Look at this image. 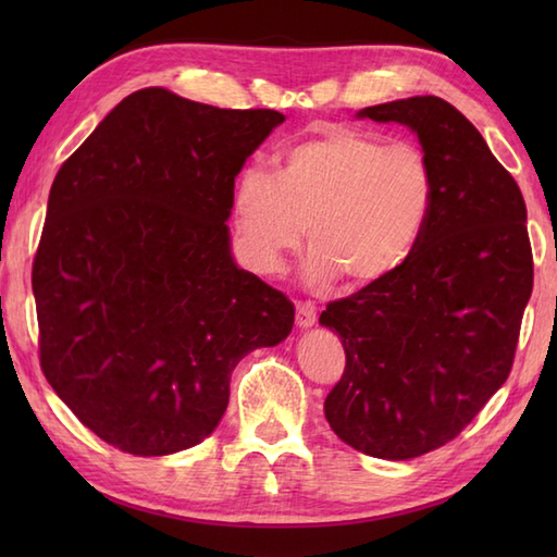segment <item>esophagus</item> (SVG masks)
Listing matches in <instances>:
<instances>
[{"mask_svg":"<svg viewBox=\"0 0 557 557\" xmlns=\"http://www.w3.org/2000/svg\"><path fill=\"white\" fill-rule=\"evenodd\" d=\"M315 306L311 301H299L297 304V325L299 327H311L315 323Z\"/></svg>","mask_w":557,"mask_h":557,"instance_id":"1","label":"esophagus"}]
</instances>
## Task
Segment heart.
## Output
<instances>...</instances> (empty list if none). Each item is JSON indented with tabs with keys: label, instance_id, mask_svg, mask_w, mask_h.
I'll list each match as a JSON object with an SVG mask.
<instances>
[{
	"label": "heart",
	"instance_id": "heart-1",
	"mask_svg": "<svg viewBox=\"0 0 557 557\" xmlns=\"http://www.w3.org/2000/svg\"><path fill=\"white\" fill-rule=\"evenodd\" d=\"M437 194L431 158L361 128H327L280 152L275 170L248 168L232 194L244 253L275 275L304 239L306 275L361 289L407 263L429 227Z\"/></svg>",
	"mask_w": 557,
	"mask_h": 557
}]
</instances>
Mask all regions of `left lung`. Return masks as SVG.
Listing matches in <instances>:
<instances>
[{
	"instance_id": "8db88e82",
	"label": "left lung",
	"mask_w": 557,
	"mask_h": 557,
	"mask_svg": "<svg viewBox=\"0 0 557 557\" xmlns=\"http://www.w3.org/2000/svg\"><path fill=\"white\" fill-rule=\"evenodd\" d=\"M359 116L409 126L437 182L407 263L321 313L347 354L325 397L330 429L397 461L453 441L507 381L534 258L522 191L457 108L417 96Z\"/></svg>"
}]
</instances>
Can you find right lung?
Returning a JSON list of instances; mask_svg holds the SVG:
<instances>
[{"mask_svg":"<svg viewBox=\"0 0 557 557\" xmlns=\"http://www.w3.org/2000/svg\"><path fill=\"white\" fill-rule=\"evenodd\" d=\"M282 122L144 88L54 176L33 260L40 369L122 453L198 445L234 366L292 333V301L236 268L224 224L234 176Z\"/></svg>","mask_w":557,"mask_h":557,"instance_id":"add662e5","label":"right lung"}]
</instances>
